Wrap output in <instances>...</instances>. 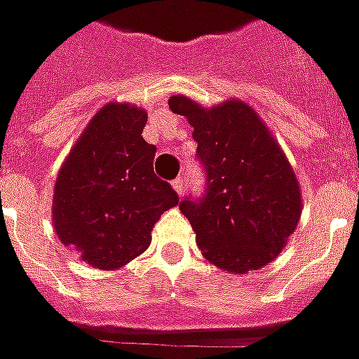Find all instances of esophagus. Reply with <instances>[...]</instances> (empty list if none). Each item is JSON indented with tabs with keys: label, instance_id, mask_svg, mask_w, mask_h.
<instances>
[{
	"label": "esophagus",
	"instance_id": "34e87169",
	"mask_svg": "<svg viewBox=\"0 0 359 359\" xmlns=\"http://www.w3.org/2000/svg\"><path fill=\"white\" fill-rule=\"evenodd\" d=\"M172 188H175V192H177L179 196H182V192H184V180H182V177L172 180Z\"/></svg>",
	"mask_w": 359,
	"mask_h": 359
}]
</instances>
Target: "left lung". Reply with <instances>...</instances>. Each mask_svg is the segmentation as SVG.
<instances>
[{"instance_id":"1","label":"left lung","mask_w":359,"mask_h":359,"mask_svg":"<svg viewBox=\"0 0 359 359\" xmlns=\"http://www.w3.org/2000/svg\"><path fill=\"white\" fill-rule=\"evenodd\" d=\"M169 109L194 128L205 196L182 200L205 260L233 274L266 266L302 219L295 171L257 110L239 99L204 109L172 95Z\"/></svg>"}]
</instances>
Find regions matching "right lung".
Masks as SVG:
<instances>
[{"instance_id": "add662e5", "label": "right lung", "mask_w": 359, "mask_h": 359, "mask_svg": "<svg viewBox=\"0 0 359 359\" xmlns=\"http://www.w3.org/2000/svg\"><path fill=\"white\" fill-rule=\"evenodd\" d=\"M147 112L107 102L62 163L54 182L52 223L57 239L89 266L118 270L151 243L163 212L179 204L154 172L155 145L142 136Z\"/></svg>"}]
</instances>
